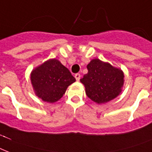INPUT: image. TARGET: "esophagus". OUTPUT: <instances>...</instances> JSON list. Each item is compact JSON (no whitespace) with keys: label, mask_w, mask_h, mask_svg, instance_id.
Here are the masks:
<instances>
[{"label":"esophagus","mask_w":152,"mask_h":152,"mask_svg":"<svg viewBox=\"0 0 152 152\" xmlns=\"http://www.w3.org/2000/svg\"><path fill=\"white\" fill-rule=\"evenodd\" d=\"M75 78H76V80L78 82V81L80 80V77H81V75H80V74H75Z\"/></svg>","instance_id":"34e87169"}]
</instances>
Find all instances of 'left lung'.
Here are the masks:
<instances>
[{
    "label": "left lung",
    "mask_w": 152,
    "mask_h": 152,
    "mask_svg": "<svg viewBox=\"0 0 152 152\" xmlns=\"http://www.w3.org/2000/svg\"><path fill=\"white\" fill-rule=\"evenodd\" d=\"M88 73L80 79L84 85L87 97L97 104L116 98L124 86V73L121 69L104 63L98 58L87 65Z\"/></svg>",
    "instance_id": "8db88e82"
}]
</instances>
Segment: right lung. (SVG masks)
I'll return each instance as SVG.
<instances>
[{"label": "right lung", "instance_id": "obj_1", "mask_svg": "<svg viewBox=\"0 0 152 152\" xmlns=\"http://www.w3.org/2000/svg\"><path fill=\"white\" fill-rule=\"evenodd\" d=\"M75 81L70 70L55 58L46 61L31 73L34 92L43 102L49 103L58 101Z\"/></svg>", "mask_w": 152, "mask_h": 152}]
</instances>
